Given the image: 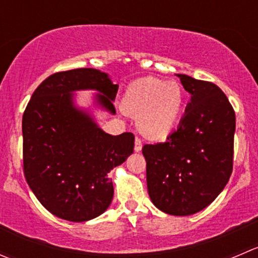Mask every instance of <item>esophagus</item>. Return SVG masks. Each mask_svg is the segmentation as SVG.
<instances>
[{
	"label": "esophagus",
	"mask_w": 258,
	"mask_h": 258,
	"mask_svg": "<svg viewBox=\"0 0 258 258\" xmlns=\"http://www.w3.org/2000/svg\"><path fill=\"white\" fill-rule=\"evenodd\" d=\"M141 150H142V141L140 137H136V139H135V151L140 152Z\"/></svg>",
	"instance_id": "1"
}]
</instances>
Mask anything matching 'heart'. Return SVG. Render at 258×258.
<instances>
[{
  "instance_id": "b5f03b06",
  "label": "heart",
  "mask_w": 258,
  "mask_h": 258,
  "mask_svg": "<svg viewBox=\"0 0 258 258\" xmlns=\"http://www.w3.org/2000/svg\"><path fill=\"white\" fill-rule=\"evenodd\" d=\"M184 96L174 81L145 77L132 82L124 93L122 108L136 116L137 127L145 137L162 140L169 136L181 117Z\"/></svg>"
}]
</instances>
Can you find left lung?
<instances>
[{
	"label": "left lung",
	"mask_w": 258,
	"mask_h": 258,
	"mask_svg": "<svg viewBox=\"0 0 258 258\" xmlns=\"http://www.w3.org/2000/svg\"><path fill=\"white\" fill-rule=\"evenodd\" d=\"M190 102L166 142L145 145L147 190L156 208L171 216L203 211L222 192L233 169L236 114L211 82L176 74Z\"/></svg>",
	"instance_id": "8db88e82"
}]
</instances>
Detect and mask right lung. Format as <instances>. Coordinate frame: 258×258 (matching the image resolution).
Masks as SVG:
<instances>
[{"label":"right lung","mask_w":258,"mask_h":258,"mask_svg":"<svg viewBox=\"0 0 258 258\" xmlns=\"http://www.w3.org/2000/svg\"><path fill=\"white\" fill-rule=\"evenodd\" d=\"M96 91L94 104L116 114L118 84L93 68L59 72L32 94L22 117L24 172L37 201L69 222H87L108 209L113 184L108 172L134 152L135 136L106 134L76 92Z\"/></svg>","instance_id":"obj_1"}]
</instances>
